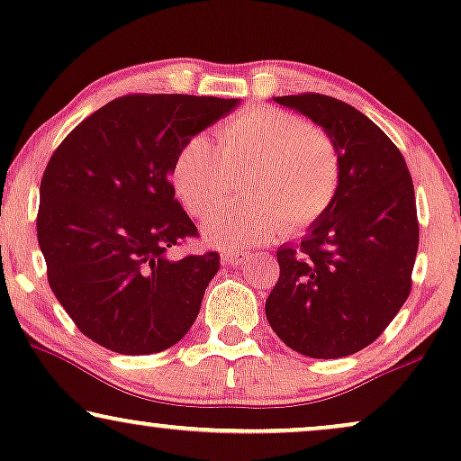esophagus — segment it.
I'll return each mask as SVG.
<instances>
[{
    "instance_id": "esophagus-1",
    "label": "esophagus",
    "mask_w": 461,
    "mask_h": 461,
    "mask_svg": "<svg viewBox=\"0 0 461 461\" xmlns=\"http://www.w3.org/2000/svg\"><path fill=\"white\" fill-rule=\"evenodd\" d=\"M251 258L249 251H243V249H226L222 251V262L226 267H241Z\"/></svg>"
}]
</instances>
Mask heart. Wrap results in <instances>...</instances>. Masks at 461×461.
<instances>
[{
	"label": "heart",
	"mask_w": 461,
	"mask_h": 461,
	"mask_svg": "<svg viewBox=\"0 0 461 461\" xmlns=\"http://www.w3.org/2000/svg\"><path fill=\"white\" fill-rule=\"evenodd\" d=\"M218 149L197 134L182 144L172 166L176 194L188 213L205 218L222 205L235 176L249 172L251 203L224 207L203 226L224 249L268 245L306 230L331 210L342 185V157L317 123L275 106H249L216 128Z\"/></svg>",
	"instance_id": "obj_1"
}]
</instances>
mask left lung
I'll return each instance as SVG.
<instances>
[{
  "mask_svg": "<svg viewBox=\"0 0 461 461\" xmlns=\"http://www.w3.org/2000/svg\"><path fill=\"white\" fill-rule=\"evenodd\" d=\"M273 100L330 131L342 185L300 248L276 251L281 275L267 319L300 355H355L382 336L411 292L420 243L411 174L396 144L355 106L314 92Z\"/></svg>",
  "mask_w": 461,
  "mask_h": 461,
  "instance_id": "left-lung-1",
  "label": "left lung"
}]
</instances>
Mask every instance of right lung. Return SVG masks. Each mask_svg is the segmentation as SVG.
<instances>
[{
	"instance_id": "right-lung-1",
	"label": "right lung",
	"mask_w": 461,
	"mask_h": 461,
	"mask_svg": "<svg viewBox=\"0 0 461 461\" xmlns=\"http://www.w3.org/2000/svg\"><path fill=\"white\" fill-rule=\"evenodd\" d=\"M237 98L128 94L86 117L50 157L37 241L77 330L119 355H153L197 319L218 251L172 258L199 230L169 180L188 138Z\"/></svg>"
}]
</instances>
